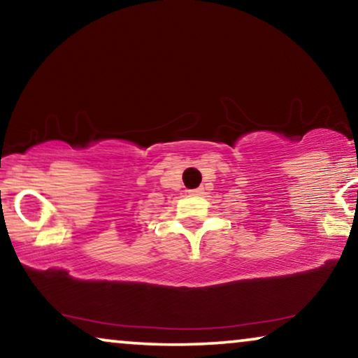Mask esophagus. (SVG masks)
<instances>
[{
  "mask_svg": "<svg viewBox=\"0 0 358 358\" xmlns=\"http://www.w3.org/2000/svg\"><path fill=\"white\" fill-rule=\"evenodd\" d=\"M192 194H203V189L201 188H196V189H192V192H189Z\"/></svg>",
  "mask_w": 358,
  "mask_h": 358,
  "instance_id": "obj_1",
  "label": "esophagus"
}]
</instances>
